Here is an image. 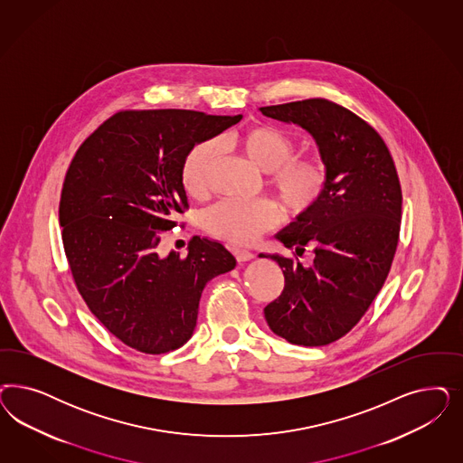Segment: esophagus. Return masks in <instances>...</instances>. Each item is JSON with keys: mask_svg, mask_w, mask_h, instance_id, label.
Listing matches in <instances>:
<instances>
[{"mask_svg": "<svg viewBox=\"0 0 463 463\" xmlns=\"http://www.w3.org/2000/svg\"><path fill=\"white\" fill-rule=\"evenodd\" d=\"M235 257H237L239 262H249V260L254 259L255 255L249 252V250H243V249H235Z\"/></svg>", "mask_w": 463, "mask_h": 463, "instance_id": "1", "label": "esophagus"}]
</instances>
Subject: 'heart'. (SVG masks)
<instances>
[{"label": "heart", "mask_w": 463, "mask_h": 463, "mask_svg": "<svg viewBox=\"0 0 463 463\" xmlns=\"http://www.w3.org/2000/svg\"><path fill=\"white\" fill-rule=\"evenodd\" d=\"M220 145L239 149L255 168L268 174L269 187L293 214L315 208L326 193V165L315 158H295V141L278 128H250L239 135L223 136ZM218 156L220 146L214 141L197 143L185 155L182 184L187 194L203 197L208 193L211 172ZM278 220L279 211L270 201L243 203L224 199L206 213V226L211 233L241 245L252 243L262 232L278 223Z\"/></svg>", "instance_id": "b5f03b06"}]
</instances>
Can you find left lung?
<instances>
[{
    "label": "left lung",
    "mask_w": 463,
    "mask_h": 463,
    "mask_svg": "<svg viewBox=\"0 0 463 463\" xmlns=\"http://www.w3.org/2000/svg\"><path fill=\"white\" fill-rule=\"evenodd\" d=\"M259 110L312 136L327 170L317 206L274 235L298 255L310 247L314 264L259 254L284 274L283 293L264 317L288 343L326 345L358 324L387 279L401 232V182L383 139L341 105L310 99Z\"/></svg>",
    "instance_id": "8db88e82"
}]
</instances>
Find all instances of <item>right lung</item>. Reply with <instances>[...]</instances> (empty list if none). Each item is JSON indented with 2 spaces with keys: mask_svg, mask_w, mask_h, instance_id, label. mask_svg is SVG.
Segmentation results:
<instances>
[{
  "mask_svg": "<svg viewBox=\"0 0 463 463\" xmlns=\"http://www.w3.org/2000/svg\"><path fill=\"white\" fill-rule=\"evenodd\" d=\"M239 116L126 110L76 151L62 185V245L80 295L109 332L146 354L193 337L206 284L237 266L218 240L194 237L187 257L156 252L162 233L189 208L182 164L197 143Z\"/></svg>",
  "mask_w": 463,
  "mask_h": 463,
  "instance_id": "1",
  "label": "right lung"
}]
</instances>
